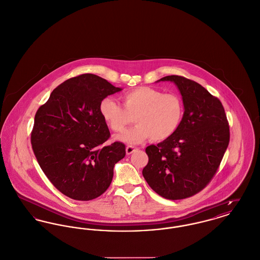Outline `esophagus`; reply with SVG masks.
Segmentation results:
<instances>
[{"instance_id": "esophagus-1", "label": "esophagus", "mask_w": 260, "mask_h": 260, "mask_svg": "<svg viewBox=\"0 0 260 260\" xmlns=\"http://www.w3.org/2000/svg\"><path fill=\"white\" fill-rule=\"evenodd\" d=\"M137 150H138V147H135V146H133V145H127L126 148H125V153H126L127 155H131L132 153H134L135 151H137Z\"/></svg>"}]
</instances>
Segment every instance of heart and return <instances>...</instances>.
Listing matches in <instances>:
<instances>
[{
  "label": "heart",
  "mask_w": 260,
  "mask_h": 260,
  "mask_svg": "<svg viewBox=\"0 0 260 260\" xmlns=\"http://www.w3.org/2000/svg\"><path fill=\"white\" fill-rule=\"evenodd\" d=\"M122 108L112 98H104L99 105L102 119L114 133L121 134L134 122L137 124L118 139L138 144L151 138L164 141L180 128L184 115L183 99L176 93L140 86L122 93Z\"/></svg>",
  "instance_id": "heart-1"
}]
</instances>
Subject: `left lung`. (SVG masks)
Returning <instances> with one entry per match:
<instances>
[{
    "label": "left lung",
    "mask_w": 260,
    "mask_h": 260,
    "mask_svg": "<svg viewBox=\"0 0 260 260\" xmlns=\"http://www.w3.org/2000/svg\"><path fill=\"white\" fill-rule=\"evenodd\" d=\"M160 80L178 86L184 115L173 137L146 147L148 163L142 175L160 197L187 199L213 179L229 145V122L221 101L198 82L180 76Z\"/></svg>",
    "instance_id": "8db88e82"
}]
</instances>
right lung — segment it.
I'll return each mask as SVG.
<instances>
[{
	"label": "right lung",
	"instance_id": "add662e5",
	"mask_svg": "<svg viewBox=\"0 0 260 260\" xmlns=\"http://www.w3.org/2000/svg\"><path fill=\"white\" fill-rule=\"evenodd\" d=\"M122 89L106 79L83 74L57 86L37 110L31 132L39 166L62 194L87 201L110 186L114 166L125 156V145L110 138L99 111L108 95Z\"/></svg>",
	"mask_w": 260,
	"mask_h": 260
}]
</instances>
